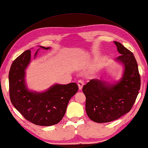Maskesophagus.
<instances>
[{
  "mask_svg": "<svg viewBox=\"0 0 148 148\" xmlns=\"http://www.w3.org/2000/svg\"><path fill=\"white\" fill-rule=\"evenodd\" d=\"M77 85H78L79 89L81 90L82 89V87H83V86L84 85V82L82 79H79L77 81Z\"/></svg>",
  "mask_w": 148,
  "mask_h": 148,
  "instance_id": "esophagus-1",
  "label": "esophagus"
}]
</instances>
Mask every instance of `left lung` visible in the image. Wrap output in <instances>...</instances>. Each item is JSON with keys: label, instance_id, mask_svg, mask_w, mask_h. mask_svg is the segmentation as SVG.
Listing matches in <instances>:
<instances>
[{"label": "left lung", "instance_id": "obj_1", "mask_svg": "<svg viewBox=\"0 0 148 148\" xmlns=\"http://www.w3.org/2000/svg\"><path fill=\"white\" fill-rule=\"evenodd\" d=\"M121 56L117 59L125 66L123 76L115 85L91 79L82 89L86 95L87 116L96 123L119 119L131 110L140 89V76L133 53L118 42H114Z\"/></svg>", "mask_w": 148, "mask_h": 148}]
</instances>
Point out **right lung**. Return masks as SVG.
Returning a JSON list of instances; mask_svg holds the SVG:
<instances>
[{
    "instance_id": "add662e5",
    "label": "right lung",
    "mask_w": 148,
    "mask_h": 148,
    "mask_svg": "<svg viewBox=\"0 0 148 148\" xmlns=\"http://www.w3.org/2000/svg\"><path fill=\"white\" fill-rule=\"evenodd\" d=\"M36 53L37 51L35 56ZM31 56V51L27 50L12 62L8 76L11 102L25 118L32 123L41 126L56 125L64 116L70 99L78 91V87L76 83L56 84L41 93L29 91L26 88L24 77Z\"/></svg>"
}]
</instances>
